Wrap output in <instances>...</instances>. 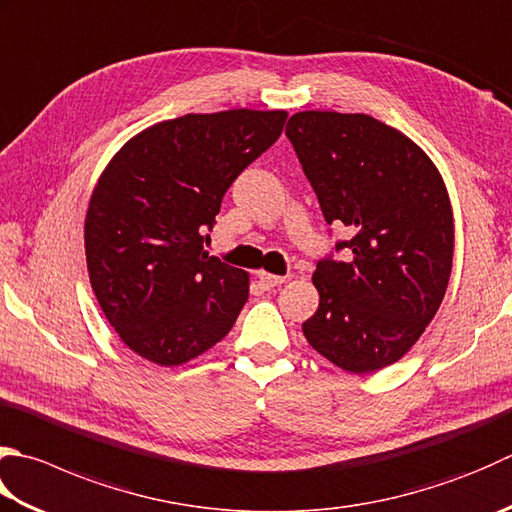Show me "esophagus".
<instances>
[{
    "label": "esophagus",
    "instance_id": "1",
    "mask_svg": "<svg viewBox=\"0 0 512 512\" xmlns=\"http://www.w3.org/2000/svg\"><path fill=\"white\" fill-rule=\"evenodd\" d=\"M259 282H262V286H266V288H275V286H279V284H284L286 277H284V275L266 273V270H262V273H259Z\"/></svg>",
    "mask_w": 512,
    "mask_h": 512
}]
</instances>
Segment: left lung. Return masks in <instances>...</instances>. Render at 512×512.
<instances>
[{"label": "left lung", "instance_id": "8db88e82", "mask_svg": "<svg viewBox=\"0 0 512 512\" xmlns=\"http://www.w3.org/2000/svg\"><path fill=\"white\" fill-rule=\"evenodd\" d=\"M346 262H317V313L302 324L328 362L366 375L402 359L433 322L453 268L455 224L437 166L397 128L362 113L304 110L286 124Z\"/></svg>", "mask_w": 512, "mask_h": 512}]
</instances>
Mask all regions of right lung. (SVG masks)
Masks as SVG:
<instances>
[{
	"mask_svg": "<svg viewBox=\"0 0 512 512\" xmlns=\"http://www.w3.org/2000/svg\"><path fill=\"white\" fill-rule=\"evenodd\" d=\"M286 110L159 122L117 150L90 195L84 244L108 324L139 357L179 366L233 328L248 273L204 250L230 184L277 142Z\"/></svg>",
	"mask_w": 512,
	"mask_h": 512,
	"instance_id": "add662e5",
	"label": "right lung"
}]
</instances>
